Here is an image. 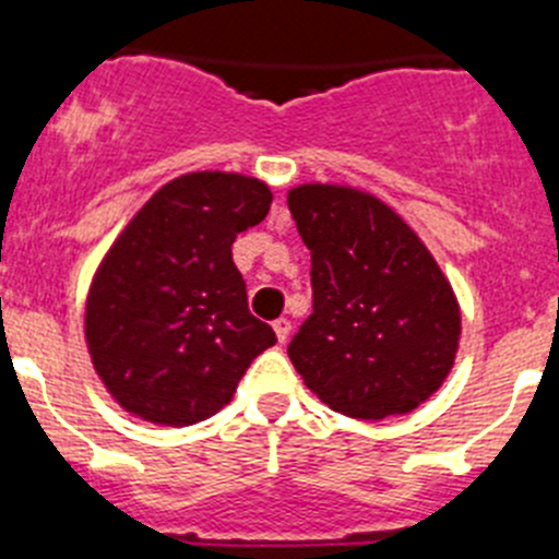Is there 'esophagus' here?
<instances>
[{
  "mask_svg": "<svg viewBox=\"0 0 559 559\" xmlns=\"http://www.w3.org/2000/svg\"><path fill=\"white\" fill-rule=\"evenodd\" d=\"M273 330H275V335H278L281 344H284V341L289 338V333H292V322H289V319H275Z\"/></svg>",
  "mask_w": 559,
  "mask_h": 559,
  "instance_id": "obj_1",
  "label": "esophagus"
}]
</instances>
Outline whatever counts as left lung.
Returning <instances> with one entry per match:
<instances>
[{"label":"left lung","mask_w":559,"mask_h":559,"mask_svg":"<svg viewBox=\"0 0 559 559\" xmlns=\"http://www.w3.org/2000/svg\"><path fill=\"white\" fill-rule=\"evenodd\" d=\"M289 210L313 289V313L289 341L297 373L349 417L412 412L445 382L462 335L435 257L393 210L352 188L300 186Z\"/></svg>","instance_id":"1"}]
</instances>
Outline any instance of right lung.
<instances>
[{"instance_id": "add662e5", "label": "right lung", "mask_w": 559, "mask_h": 559, "mask_svg": "<svg viewBox=\"0 0 559 559\" xmlns=\"http://www.w3.org/2000/svg\"><path fill=\"white\" fill-rule=\"evenodd\" d=\"M259 180L197 171L160 188L103 259L86 300V344L108 393L160 426L229 404L275 330L248 311L231 242L262 224Z\"/></svg>"}]
</instances>
